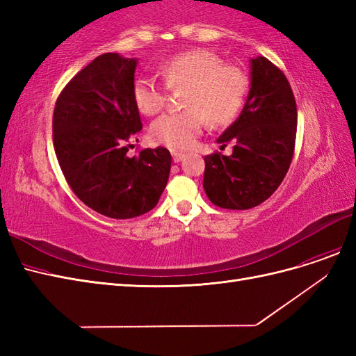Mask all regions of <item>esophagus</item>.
Segmentation results:
<instances>
[{
  "label": "esophagus",
  "instance_id": "esophagus-1",
  "mask_svg": "<svg viewBox=\"0 0 356 356\" xmlns=\"http://www.w3.org/2000/svg\"><path fill=\"white\" fill-rule=\"evenodd\" d=\"M186 157V154L184 153H179V152H174L172 153V159H174V161L175 163H179V161Z\"/></svg>",
  "mask_w": 356,
  "mask_h": 356
}]
</instances>
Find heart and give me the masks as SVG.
<instances>
[{"instance_id":"obj_1","label":"heart","mask_w":356,"mask_h":356,"mask_svg":"<svg viewBox=\"0 0 356 356\" xmlns=\"http://www.w3.org/2000/svg\"><path fill=\"white\" fill-rule=\"evenodd\" d=\"M166 88L182 90L186 110L160 115L149 127L156 143L174 149L195 144L204 117L211 124H225L238 115L248 95V77L242 68L225 65L212 51L195 49L170 56L159 65ZM132 101L144 115L157 114L165 105V89L153 75H139L132 84Z\"/></svg>"}]
</instances>
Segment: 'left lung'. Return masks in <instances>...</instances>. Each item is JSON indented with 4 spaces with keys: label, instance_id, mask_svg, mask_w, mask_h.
I'll list each match as a JSON object with an SVG mask.
<instances>
[{
    "label": "left lung",
    "instance_id": "8db88e82",
    "mask_svg": "<svg viewBox=\"0 0 356 356\" xmlns=\"http://www.w3.org/2000/svg\"><path fill=\"white\" fill-rule=\"evenodd\" d=\"M297 105L285 74L258 56L251 59V89L238 120L217 139L233 141L232 156L204 157L203 188L224 209H251L281 186L293 160Z\"/></svg>",
    "mask_w": 356,
    "mask_h": 356
}]
</instances>
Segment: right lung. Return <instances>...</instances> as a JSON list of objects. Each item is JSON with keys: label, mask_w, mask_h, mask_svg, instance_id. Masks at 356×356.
<instances>
[{"label": "right lung", "mask_w": 356, "mask_h": 356, "mask_svg": "<svg viewBox=\"0 0 356 356\" xmlns=\"http://www.w3.org/2000/svg\"><path fill=\"white\" fill-rule=\"evenodd\" d=\"M136 63L118 53L93 59L63 88L53 111V144L63 177L84 204L115 220L152 211L172 163L165 147L127 156V143L143 129L132 101Z\"/></svg>", "instance_id": "right-lung-1"}]
</instances>
